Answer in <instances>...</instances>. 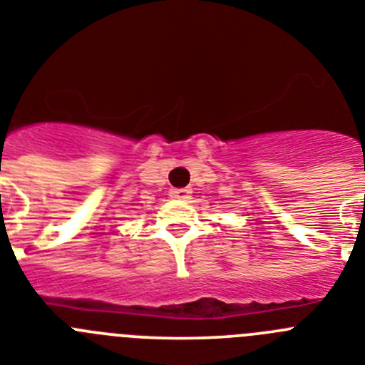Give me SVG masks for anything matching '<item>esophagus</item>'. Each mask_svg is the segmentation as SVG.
I'll return each instance as SVG.
<instances>
[{
  "instance_id": "34e87169",
  "label": "esophagus",
  "mask_w": 365,
  "mask_h": 365,
  "mask_svg": "<svg viewBox=\"0 0 365 365\" xmlns=\"http://www.w3.org/2000/svg\"><path fill=\"white\" fill-rule=\"evenodd\" d=\"M170 195H172L173 199H180V201H188V199L192 197V190H190V188H173L172 192H170Z\"/></svg>"
}]
</instances>
